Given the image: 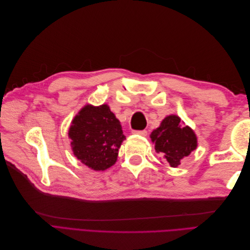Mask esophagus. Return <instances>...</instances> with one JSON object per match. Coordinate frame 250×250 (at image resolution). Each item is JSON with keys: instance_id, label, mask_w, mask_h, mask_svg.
Instances as JSON below:
<instances>
[{"instance_id": "34e87169", "label": "esophagus", "mask_w": 250, "mask_h": 250, "mask_svg": "<svg viewBox=\"0 0 250 250\" xmlns=\"http://www.w3.org/2000/svg\"><path fill=\"white\" fill-rule=\"evenodd\" d=\"M132 133H133V134L142 135V137H146V135H147V131H146V130H133Z\"/></svg>"}]
</instances>
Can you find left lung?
Segmentation results:
<instances>
[{
  "mask_svg": "<svg viewBox=\"0 0 250 250\" xmlns=\"http://www.w3.org/2000/svg\"><path fill=\"white\" fill-rule=\"evenodd\" d=\"M181 123L179 117L168 116L162 121L161 126L150 134L156 152L173 168H176L184 157L190 155L197 148L195 132Z\"/></svg>",
  "mask_w": 250,
  "mask_h": 250,
  "instance_id": "obj_1",
  "label": "left lung"
}]
</instances>
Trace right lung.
Listing matches in <instances>:
<instances>
[{
  "label": "right lung",
  "instance_id": "add662e5",
  "mask_svg": "<svg viewBox=\"0 0 250 250\" xmlns=\"http://www.w3.org/2000/svg\"><path fill=\"white\" fill-rule=\"evenodd\" d=\"M69 138L74 155L95 171L115 165L125 140L120 121L106 104L85 105L72 121Z\"/></svg>",
  "mask_w": 250,
  "mask_h": 250
}]
</instances>
